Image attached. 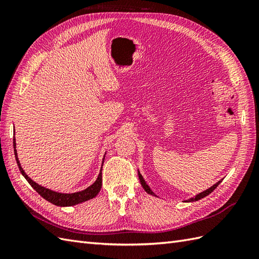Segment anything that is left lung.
Instances as JSON below:
<instances>
[{"label": "left lung", "instance_id": "obj_1", "mask_svg": "<svg viewBox=\"0 0 259 259\" xmlns=\"http://www.w3.org/2000/svg\"><path fill=\"white\" fill-rule=\"evenodd\" d=\"M138 176H139V180H140V183H142V185H143V188H144V189L146 190V192H147V193H149V194H152V195H154V193H153V192L150 190V188H149V187H148V185L146 184V182H145V180H144L143 176L140 175V174H138ZM222 180H223V179H222ZM222 180H219V182H218L217 184H215L214 186H211V187L209 188V189H207V190H205V191H203V192L199 193L198 195H195L194 198H191V199H189V200H188V201H189V202H193V201H198V200H200V199H203V198H204V197H206V195H208L209 193H211V192H213V191L216 189L217 186L222 183Z\"/></svg>", "mask_w": 259, "mask_h": 259}]
</instances>
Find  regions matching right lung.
Segmentation results:
<instances>
[{
  "mask_svg": "<svg viewBox=\"0 0 259 259\" xmlns=\"http://www.w3.org/2000/svg\"><path fill=\"white\" fill-rule=\"evenodd\" d=\"M14 151H15V158H16L18 167L21 171V174L23 175L27 179V182L31 185V187L41 195L42 198H44L45 200H48L49 202L53 203V204L57 205V206H72V205H76L79 203L89 201L93 198H95L96 195L98 194V192L101 189V185H103V176H101V169L100 173L98 175V178L95 183H94L91 187H89L88 189H85L83 191L80 192H75V193H58L52 191L50 189H46L44 187L38 186L37 184H35L33 180H31V178H29L27 176V174L23 171L22 167L20 166V163L18 161V156H17V152H16V144H15V137H14Z\"/></svg>",
  "mask_w": 259,
  "mask_h": 259,
  "instance_id": "obj_1",
  "label": "right lung"
}]
</instances>
